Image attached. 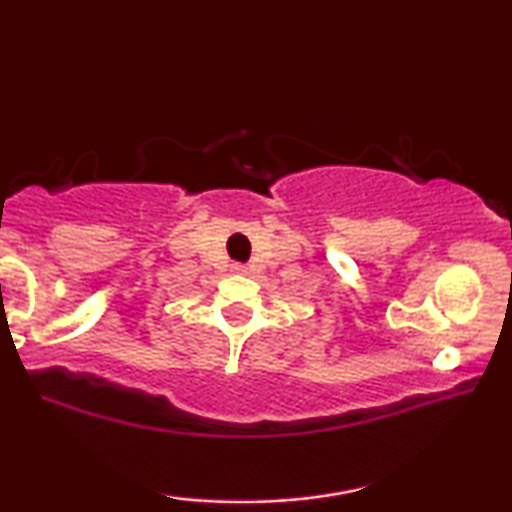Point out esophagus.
<instances>
[{"mask_svg": "<svg viewBox=\"0 0 512 512\" xmlns=\"http://www.w3.org/2000/svg\"><path fill=\"white\" fill-rule=\"evenodd\" d=\"M233 270H235V272H247V268H244V265H240V263H235Z\"/></svg>", "mask_w": 512, "mask_h": 512, "instance_id": "1", "label": "esophagus"}]
</instances>
